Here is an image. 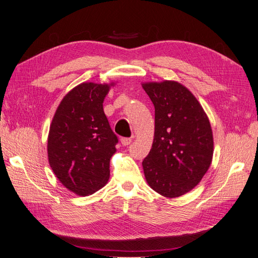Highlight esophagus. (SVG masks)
Segmentation results:
<instances>
[{"label":"esophagus","instance_id":"esophagus-1","mask_svg":"<svg viewBox=\"0 0 258 258\" xmlns=\"http://www.w3.org/2000/svg\"><path fill=\"white\" fill-rule=\"evenodd\" d=\"M120 142L123 146H127L132 142V139L131 138H121L120 139Z\"/></svg>","mask_w":258,"mask_h":258}]
</instances>
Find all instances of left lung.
<instances>
[{
    "label": "left lung",
    "instance_id": "8db88e82",
    "mask_svg": "<svg viewBox=\"0 0 258 258\" xmlns=\"http://www.w3.org/2000/svg\"><path fill=\"white\" fill-rule=\"evenodd\" d=\"M155 107L154 142L142 166L148 185L168 198L196 186L212 161L213 135L204 108L177 82L145 83Z\"/></svg>",
    "mask_w": 258,
    "mask_h": 258
}]
</instances>
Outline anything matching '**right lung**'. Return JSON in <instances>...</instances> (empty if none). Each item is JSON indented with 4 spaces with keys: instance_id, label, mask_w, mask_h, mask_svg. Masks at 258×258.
<instances>
[{
    "instance_id": "right-lung-1",
    "label": "right lung",
    "mask_w": 258,
    "mask_h": 258,
    "mask_svg": "<svg viewBox=\"0 0 258 258\" xmlns=\"http://www.w3.org/2000/svg\"><path fill=\"white\" fill-rule=\"evenodd\" d=\"M112 85L76 86L62 99L50 124L49 165L62 185L80 196L102 188L110 177L118 138L104 114L103 101Z\"/></svg>"
}]
</instances>
